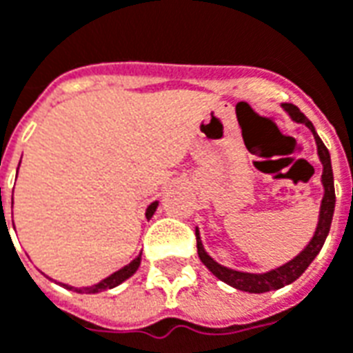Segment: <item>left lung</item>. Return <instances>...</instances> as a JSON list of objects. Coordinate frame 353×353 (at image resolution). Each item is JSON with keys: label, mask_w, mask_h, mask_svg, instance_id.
Masks as SVG:
<instances>
[{"label": "left lung", "mask_w": 353, "mask_h": 353, "mask_svg": "<svg viewBox=\"0 0 353 353\" xmlns=\"http://www.w3.org/2000/svg\"><path fill=\"white\" fill-rule=\"evenodd\" d=\"M283 108L288 109L289 115L295 119L296 123H304L312 132H314V138H316V143H318V154L319 161L323 164V176H321V181H323V187H325V194H323V200H321V210H319V223L318 229H316V234L310 240V244L304 248L303 252L296 255L295 259L289 261L280 268L276 270H270L266 274H250V272H238V270H230V268H225V266L217 265L202 248V242H200L199 230H196V250H199V257L204 265L210 268V272L217 276L219 280L229 283L232 288L240 289V291H248V293H266V291H274V289H280L283 285H288L291 281H295L301 274L310 266V263L316 259V255L319 253V250L325 244V238L329 234V229H331V221H333V212H334V181H333V168H331V157H329V149L325 147V143L319 139V136L314 130V124L304 117V113H301V109L293 105V103H283Z\"/></svg>", "instance_id": "obj_1"}]
</instances>
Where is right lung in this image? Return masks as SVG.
Wrapping results in <instances>:
<instances>
[{
	"label": "right lung",
	"instance_id": "right-lung-1",
	"mask_svg": "<svg viewBox=\"0 0 353 353\" xmlns=\"http://www.w3.org/2000/svg\"><path fill=\"white\" fill-rule=\"evenodd\" d=\"M1 191V189H0ZM0 200H1V194H0ZM154 210H157V202H153L151 206L147 208V219L151 217V215L154 214ZM139 261H141V255H139L138 259H134L130 263V265H126L124 268H121V270H117L115 274H111L109 278H105V280H101L100 283H96V285H92V288H85V289H77V288H70V289H75L77 293H100V291H105V289H113L117 288L119 283H123L124 280H128L132 274L138 270L139 266ZM68 288V285H65Z\"/></svg>",
	"mask_w": 353,
	"mask_h": 353
}]
</instances>
